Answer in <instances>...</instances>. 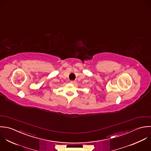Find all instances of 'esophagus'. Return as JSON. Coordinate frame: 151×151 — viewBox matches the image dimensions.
<instances>
[{"instance_id":"1","label":"esophagus","mask_w":151,"mask_h":151,"mask_svg":"<svg viewBox=\"0 0 151 151\" xmlns=\"http://www.w3.org/2000/svg\"><path fill=\"white\" fill-rule=\"evenodd\" d=\"M75 83H76L75 81H70V83H71V84H74Z\"/></svg>"}]
</instances>
